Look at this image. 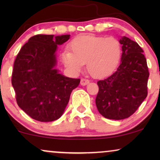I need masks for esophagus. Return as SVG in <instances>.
I'll use <instances>...</instances> for the list:
<instances>
[{
	"mask_svg": "<svg viewBox=\"0 0 160 160\" xmlns=\"http://www.w3.org/2000/svg\"><path fill=\"white\" fill-rule=\"evenodd\" d=\"M89 83V81L88 79H86V78H82L81 79V84L82 85V86H85V85L88 84Z\"/></svg>",
	"mask_w": 160,
	"mask_h": 160,
	"instance_id": "34e87169",
	"label": "esophagus"
}]
</instances>
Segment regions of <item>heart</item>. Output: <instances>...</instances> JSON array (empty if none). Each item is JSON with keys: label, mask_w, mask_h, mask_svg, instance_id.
<instances>
[{"label": "heart", "mask_w": 160, "mask_h": 160, "mask_svg": "<svg viewBox=\"0 0 160 160\" xmlns=\"http://www.w3.org/2000/svg\"><path fill=\"white\" fill-rule=\"evenodd\" d=\"M69 50L62 53L65 66L72 73H78L87 62L89 73L95 78H103L112 73L119 65L122 47L113 37L81 36L70 43Z\"/></svg>", "instance_id": "1"}]
</instances>
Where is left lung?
Segmentation results:
<instances>
[{
    "instance_id": "8db88e82",
    "label": "left lung",
    "mask_w": 160,
    "mask_h": 160,
    "mask_svg": "<svg viewBox=\"0 0 160 160\" xmlns=\"http://www.w3.org/2000/svg\"><path fill=\"white\" fill-rule=\"evenodd\" d=\"M122 45L119 66L112 75L98 82L95 99L99 113L105 118L120 120L134 113L148 95L149 76L143 51L128 37L119 40Z\"/></svg>"
}]
</instances>
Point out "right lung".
I'll list each match as a JSON object with an SVG mask.
<instances>
[{
	"label": "right lung",
	"instance_id": "1",
	"mask_svg": "<svg viewBox=\"0 0 160 160\" xmlns=\"http://www.w3.org/2000/svg\"><path fill=\"white\" fill-rule=\"evenodd\" d=\"M69 38L70 35H36L21 48L15 59L12 84L17 102L37 121L58 119L71 92L80 83L79 78L66 77L54 68L58 45Z\"/></svg>",
	"mask_w": 160,
	"mask_h": 160
}]
</instances>
